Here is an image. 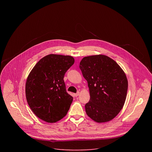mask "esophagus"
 <instances>
[{"mask_svg":"<svg viewBox=\"0 0 152 152\" xmlns=\"http://www.w3.org/2000/svg\"><path fill=\"white\" fill-rule=\"evenodd\" d=\"M79 94H80V93L79 92H77V93H76V94H75V96H76V97H77V96H78L79 95Z\"/></svg>","mask_w":152,"mask_h":152,"instance_id":"34e87169","label":"esophagus"}]
</instances>
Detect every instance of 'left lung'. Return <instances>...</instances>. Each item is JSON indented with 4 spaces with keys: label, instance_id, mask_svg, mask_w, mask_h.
Listing matches in <instances>:
<instances>
[{
    "label": "left lung",
    "instance_id": "1",
    "mask_svg": "<svg viewBox=\"0 0 152 152\" xmlns=\"http://www.w3.org/2000/svg\"><path fill=\"white\" fill-rule=\"evenodd\" d=\"M79 68L88 82L90 101L85 111L97 123L109 121L123 108L128 88L126 76L119 65L106 55L84 57Z\"/></svg>",
    "mask_w": 152,
    "mask_h": 152
}]
</instances>
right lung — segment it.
<instances>
[{
	"label": "right lung",
	"instance_id": "1",
	"mask_svg": "<svg viewBox=\"0 0 152 152\" xmlns=\"http://www.w3.org/2000/svg\"><path fill=\"white\" fill-rule=\"evenodd\" d=\"M74 62L71 56L50 54L30 72L26 82V100L41 120L55 123L67 114L73 98L66 91L64 77Z\"/></svg>",
	"mask_w": 152,
	"mask_h": 152
}]
</instances>
